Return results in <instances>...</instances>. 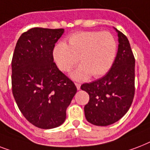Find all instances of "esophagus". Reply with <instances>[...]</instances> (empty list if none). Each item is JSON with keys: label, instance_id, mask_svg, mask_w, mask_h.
<instances>
[{"label": "esophagus", "instance_id": "esophagus-1", "mask_svg": "<svg viewBox=\"0 0 150 150\" xmlns=\"http://www.w3.org/2000/svg\"><path fill=\"white\" fill-rule=\"evenodd\" d=\"M75 86H76V88H77L78 90H79L80 88H81V85L79 83H75Z\"/></svg>", "mask_w": 150, "mask_h": 150}]
</instances>
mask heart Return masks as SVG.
<instances>
[{"label":"heart","mask_w":150,"mask_h":150,"mask_svg":"<svg viewBox=\"0 0 150 150\" xmlns=\"http://www.w3.org/2000/svg\"><path fill=\"white\" fill-rule=\"evenodd\" d=\"M117 43L107 32H79L73 34L68 45L57 43L53 55L61 71L67 72L78 62L81 64L70 74L76 81H84L90 76L99 78L105 75L114 64Z\"/></svg>","instance_id":"heart-1"}]
</instances>
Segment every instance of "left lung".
<instances>
[{"mask_svg": "<svg viewBox=\"0 0 150 150\" xmlns=\"http://www.w3.org/2000/svg\"><path fill=\"white\" fill-rule=\"evenodd\" d=\"M118 36L116 57L103 78L81 86L89 95L84 107L88 122L107 126L119 121L130 108L135 94V58L128 38L115 29Z\"/></svg>", "mask_w": 150, "mask_h": 150, "instance_id": "left-lung-1", "label": "left lung"}]
</instances>
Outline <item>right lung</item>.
Returning <instances> with one entry per match:
<instances>
[{"instance_id": "obj_1", "label": "right lung", "mask_w": 150, "mask_h": 150, "mask_svg": "<svg viewBox=\"0 0 150 150\" xmlns=\"http://www.w3.org/2000/svg\"><path fill=\"white\" fill-rule=\"evenodd\" d=\"M64 29L33 28L18 40L11 61L15 102L36 127L50 129L64 122L77 92L72 81L54 62L53 50Z\"/></svg>"}]
</instances>
